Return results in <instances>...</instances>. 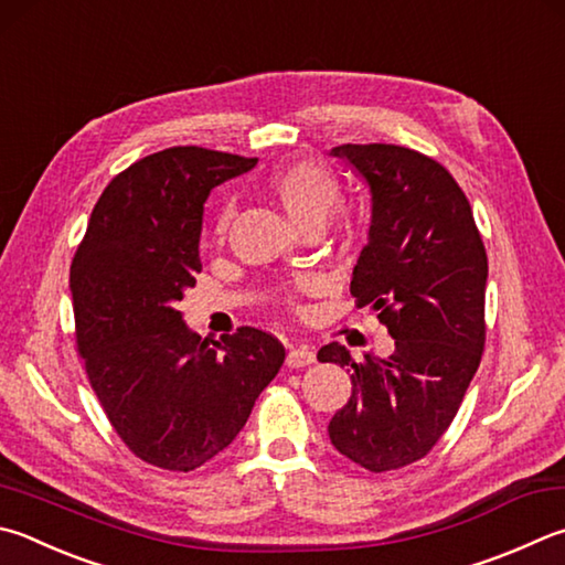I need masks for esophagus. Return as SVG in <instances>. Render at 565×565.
<instances>
[{"instance_id": "obj_1", "label": "esophagus", "mask_w": 565, "mask_h": 565, "mask_svg": "<svg viewBox=\"0 0 565 565\" xmlns=\"http://www.w3.org/2000/svg\"><path fill=\"white\" fill-rule=\"evenodd\" d=\"M313 361H316V353L306 345L291 348L289 355H286V365H289V367H303V365H311Z\"/></svg>"}]
</instances>
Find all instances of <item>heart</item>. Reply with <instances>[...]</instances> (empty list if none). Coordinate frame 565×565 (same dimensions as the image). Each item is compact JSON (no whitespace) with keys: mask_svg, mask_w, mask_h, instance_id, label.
I'll return each instance as SVG.
<instances>
[{"mask_svg":"<svg viewBox=\"0 0 565 565\" xmlns=\"http://www.w3.org/2000/svg\"><path fill=\"white\" fill-rule=\"evenodd\" d=\"M266 190L271 192V198L281 204L286 214L306 230L321 227L343 198L341 180L335 178V172L316 160H294L276 168L266 178ZM232 217V202H224L217 210V217H214V237L222 239L227 234ZM311 289L313 279H309V276H296L291 281H284L276 289V296H279L281 303L296 306L301 296Z\"/></svg>","mask_w":565,"mask_h":565,"instance_id":"b5f03b06","label":"heart"}]
</instances>
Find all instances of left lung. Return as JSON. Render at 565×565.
<instances>
[{
	"label": "left lung",
	"mask_w": 565,
	"mask_h": 565,
	"mask_svg": "<svg viewBox=\"0 0 565 565\" xmlns=\"http://www.w3.org/2000/svg\"><path fill=\"white\" fill-rule=\"evenodd\" d=\"M371 184V237L353 269L358 309L375 311L395 353L328 343L318 361L351 367V397L328 435L367 471L423 459L452 425L484 353L487 249L467 194L437 160L387 142L338 146Z\"/></svg>",
	"instance_id": "1"
}]
</instances>
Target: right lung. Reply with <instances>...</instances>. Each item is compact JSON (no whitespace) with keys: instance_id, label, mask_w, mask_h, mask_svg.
Wrapping results in <instances>:
<instances>
[{"instance_id":"obj_1","label":"right lung","mask_w":565,"mask_h":565,"mask_svg":"<svg viewBox=\"0 0 565 565\" xmlns=\"http://www.w3.org/2000/svg\"><path fill=\"white\" fill-rule=\"evenodd\" d=\"M256 158L178 146L118 172L71 262L76 348L116 435L152 467L192 471L220 455L286 358L254 326L210 341L175 303L202 271V204Z\"/></svg>"}]
</instances>
